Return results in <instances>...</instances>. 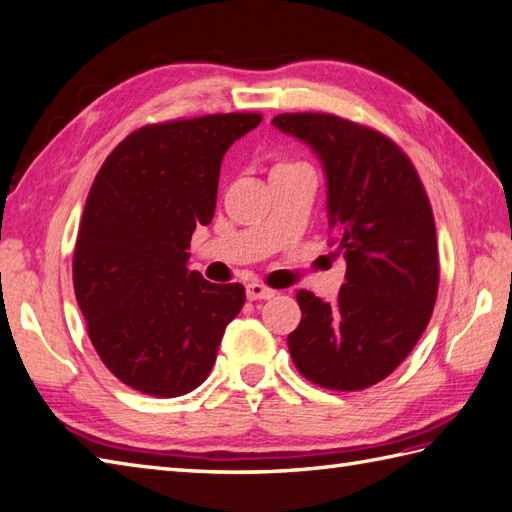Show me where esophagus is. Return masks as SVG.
I'll return each mask as SVG.
<instances>
[{
	"instance_id": "esophagus-1",
	"label": "esophagus",
	"mask_w": 512,
	"mask_h": 512,
	"mask_svg": "<svg viewBox=\"0 0 512 512\" xmlns=\"http://www.w3.org/2000/svg\"><path fill=\"white\" fill-rule=\"evenodd\" d=\"M277 295V292L273 288H268L264 284H257V281H253V284L246 286V297L250 301H259V299H273Z\"/></svg>"
}]
</instances>
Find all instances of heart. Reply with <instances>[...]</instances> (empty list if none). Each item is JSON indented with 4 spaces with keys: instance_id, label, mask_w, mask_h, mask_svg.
Masks as SVG:
<instances>
[{
    "instance_id": "b5f03b06",
    "label": "heart",
    "mask_w": 512,
    "mask_h": 512,
    "mask_svg": "<svg viewBox=\"0 0 512 512\" xmlns=\"http://www.w3.org/2000/svg\"><path fill=\"white\" fill-rule=\"evenodd\" d=\"M290 165V162H279V165L277 167H288Z\"/></svg>"
}]
</instances>
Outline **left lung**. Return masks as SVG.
<instances>
[{
  "label": "left lung",
  "instance_id": "8db88e82",
  "mask_svg": "<svg viewBox=\"0 0 512 512\" xmlns=\"http://www.w3.org/2000/svg\"><path fill=\"white\" fill-rule=\"evenodd\" d=\"M273 125L319 156L332 244L347 262L334 303L297 292L290 356L319 387H372L409 356L436 306L440 264L427 191L405 151L372 127L314 112L279 114Z\"/></svg>",
  "mask_w": 512,
  "mask_h": 512
}]
</instances>
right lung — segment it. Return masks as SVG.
<instances>
[{
    "label": "right lung",
    "mask_w": 512,
    "mask_h": 512,
    "mask_svg": "<svg viewBox=\"0 0 512 512\" xmlns=\"http://www.w3.org/2000/svg\"><path fill=\"white\" fill-rule=\"evenodd\" d=\"M262 114H209L145 125L94 178L76 237V303L105 367L136 391L176 398L202 385L242 284L189 270L195 226L211 224L220 165Z\"/></svg>",
    "instance_id": "add662e5"
}]
</instances>
